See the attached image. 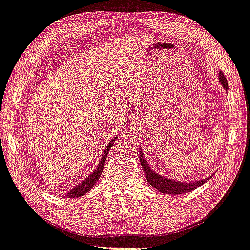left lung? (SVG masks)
<instances>
[{"instance_id":"obj_1","label":"left lung","mask_w":250,"mask_h":250,"mask_svg":"<svg viewBox=\"0 0 250 250\" xmlns=\"http://www.w3.org/2000/svg\"><path fill=\"white\" fill-rule=\"evenodd\" d=\"M218 79H219V83H221V86L224 87V89H226V91H227L228 83L227 80H226V77L221 71L219 72ZM140 161H141L142 167H143V171H144L145 176H146L147 179V182L151 184L154 189L160 191L161 193L174 194V195L188 193V192L195 190L197 188L202 186V184H205L207 181H209V179L211 178V176H208V178L198 180V181L181 182V181H178V180L170 179V178H167V176L157 174L156 172L149 167V164L146 161V157L144 156V153L142 149L140 151Z\"/></svg>"}]
</instances>
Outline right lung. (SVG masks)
Returning a JSON list of instances; mask_svg holds the SVG:
<instances>
[{
  "instance_id": "right-lung-1",
  "label": "right lung",
  "mask_w": 250,
  "mask_h": 250,
  "mask_svg": "<svg viewBox=\"0 0 250 250\" xmlns=\"http://www.w3.org/2000/svg\"><path fill=\"white\" fill-rule=\"evenodd\" d=\"M115 140H116V138H112V140L109 141V143L106 145V147L103 149V155L101 157V161H99L97 167L95 168L94 172H91V173L88 175L86 179H83L82 182L78 183L76 187L72 188V190L67 192L66 195H63V197L78 198V197H82V195H83V194H86L88 191H90L91 189H93L95 183L98 181L99 178H101V174L104 170V165H105V162H106L107 154H108L110 147L113 146Z\"/></svg>"
}]
</instances>
